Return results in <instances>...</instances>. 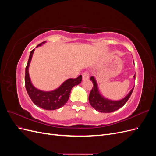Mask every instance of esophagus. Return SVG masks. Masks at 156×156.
Returning <instances> with one entry per match:
<instances>
[{"label":"esophagus","instance_id":"34e87169","mask_svg":"<svg viewBox=\"0 0 156 156\" xmlns=\"http://www.w3.org/2000/svg\"><path fill=\"white\" fill-rule=\"evenodd\" d=\"M82 76H83V81H85V80H88L89 78V75L87 72H84L82 74Z\"/></svg>","mask_w":156,"mask_h":156}]
</instances>
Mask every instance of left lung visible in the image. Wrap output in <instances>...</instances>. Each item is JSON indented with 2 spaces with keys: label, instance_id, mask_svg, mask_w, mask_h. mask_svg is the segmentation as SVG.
<instances>
[{
  "label": "left lung",
  "instance_id": "1",
  "mask_svg": "<svg viewBox=\"0 0 156 156\" xmlns=\"http://www.w3.org/2000/svg\"><path fill=\"white\" fill-rule=\"evenodd\" d=\"M133 78L135 80V75H134ZM90 80L94 84V87L92 88L89 95L88 100L90 104L91 105L94 109L101 112L109 113L119 109L122 106H124L127 100H129L134 88V87L132 88L131 91L127 94V95L123 99L118 101H114L107 99L101 95L100 91H99L98 86L95 77L93 76L91 77Z\"/></svg>",
  "mask_w": 156,
  "mask_h": 156
}]
</instances>
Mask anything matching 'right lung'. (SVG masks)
Segmentation results:
<instances>
[{
    "instance_id": "add662e5",
    "label": "right lung",
    "mask_w": 156,
    "mask_h": 156,
    "mask_svg": "<svg viewBox=\"0 0 156 156\" xmlns=\"http://www.w3.org/2000/svg\"><path fill=\"white\" fill-rule=\"evenodd\" d=\"M45 41L40 44L37 47L41 46ZM35 49H33L30 53L29 58L25 69V88L32 102L36 105L45 110H55L63 107L68 101L72 88L76 86L82 81V75L76 79H68L55 90L52 91H43L36 88L32 84L29 73V65L31 62L33 53Z\"/></svg>"
}]
</instances>
